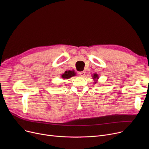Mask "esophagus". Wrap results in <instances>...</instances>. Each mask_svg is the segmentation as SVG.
I'll return each instance as SVG.
<instances>
[{"label": "esophagus", "mask_w": 149, "mask_h": 149, "mask_svg": "<svg viewBox=\"0 0 149 149\" xmlns=\"http://www.w3.org/2000/svg\"><path fill=\"white\" fill-rule=\"evenodd\" d=\"M80 77H83L85 75V72L84 71H81V72H79V73Z\"/></svg>", "instance_id": "obj_1"}]
</instances>
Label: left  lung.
<instances>
[{"instance_id": "obj_1", "label": "left lung", "mask_w": 149, "mask_h": 149, "mask_svg": "<svg viewBox=\"0 0 149 149\" xmlns=\"http://www.w3.org/2000/svg\"><path fill=\"white\" fill-rule=\"evenodd\" d=\"M92 79H93V80L98 79V75H97V74H93V75H92ZM97 83V81L95 80V83Z\"/></svg>"}]
</instances>
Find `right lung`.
<instances>
[{"instance_id": "1", "label": "right lung", "mask_w": 149, "mask_h": 149, "mask_svg": "<svg viewBox=\"0 0 149 149\" xmlns=\"http://www.w3.org/2000/svg\"><path fill=\"white\" fill-rule=\"evenodd\" d=\"M76 75L74 70H66L64 74H63L61 77L63 79H69L70 77L75 76Z\"/></svg>"}]
</instances>
